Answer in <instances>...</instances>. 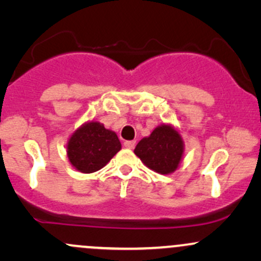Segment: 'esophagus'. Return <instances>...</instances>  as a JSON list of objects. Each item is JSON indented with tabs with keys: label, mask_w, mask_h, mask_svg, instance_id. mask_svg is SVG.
Listing matches in <instances>:
<instances>
[{
	"label": "esophagus",
	"mask_w": 261,
	"mask_h": 261,
	"mask_svg": "<svg viewBox=\"0 0 261 261\" xmlns=\"http://www.w3.org/2000/svg\"><path fill=\"white\" fill-rule=\"evenodd\" d=\"M135 145H136V141H125L124 142L125 147L130 148V149H133L135 147Z\"/></svg>",
	"instance_id": "1"
}]
</instances>
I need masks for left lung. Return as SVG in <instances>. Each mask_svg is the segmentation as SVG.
<instances>
[{"label":"left lung","instance_id":"left-lung-1","mask_svg":"<svg viewBox=\"0 0 261 261\" xmlns=\"http://www.w3.org/2000/svg\"><path fill=\"white\" fill-rule=\"evenodd\" d=\"M134 152L149 169L160 174H170L180 164L184 141L172 125L162 124L148 137H143Z\"/></svg>","mask_w":261,"mask_h":261}]
</instances>
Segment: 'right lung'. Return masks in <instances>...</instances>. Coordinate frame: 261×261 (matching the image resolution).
<instances>
[{"label": "right lung", "instance_id": "add662e5", "mask_svg": "<svg viewBox=\"0 0 261 261\" xmlns=\"http://www.w3.org/2000/svg\"><path fill=\"white\" fill-rule=\"evenodd\" d=\"M121 149L118 135L98 121L85 122L71 135L67 157L74 169L82 173L97 172Z\"/></svg>", "mask_w": 261, "mask_h": 261}]
</instances>
